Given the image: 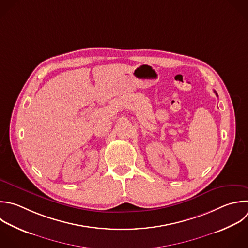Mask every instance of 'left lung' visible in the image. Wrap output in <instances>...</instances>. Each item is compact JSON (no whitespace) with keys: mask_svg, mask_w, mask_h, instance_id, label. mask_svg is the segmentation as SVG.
<instances>
[{"mask_svg":"<svg viewBox=\"0 0 248 248\" xmlns=\"http://www.w3.org/2000/svg\"><path fill=\"white\" fill-rule=\"evenodd\" d=\"M214 93H215V94H216V96H217V97H218V95H217V93H216V91H214Z\"/></svg>","mask_w":248,"mask_h":248,"instance_id":"8db88e82","label":"left lung"}]
</instances>
